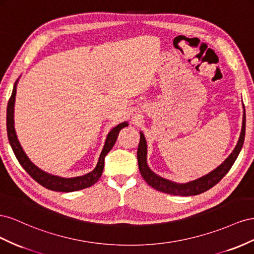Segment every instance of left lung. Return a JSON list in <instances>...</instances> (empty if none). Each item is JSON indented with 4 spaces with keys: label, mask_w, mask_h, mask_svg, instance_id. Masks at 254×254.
Instances as JSON below:
<instances>
[{
    "label": "left lung",
    "mask_w": 254,
    "mask_h": 254,
    "mask_svg": "<svg viewBox=\"0 0 254 254\" xmlns=\"http://www.w3.org/2000/svg\"><path fill=\"white\" fill-rule=\"evenodd\" d=\"M246 134V113H245V105H244V115H243V127L240 139L236 144L233 152L229 155V157L224 161L220 166H218L215 170L207 173L202 178H199L191 182L185 184H178L171 182L169 180H166L162 177H159L152 171L147 164V141L142 132H140V141L138 144V150H137V159H138V167L139 171L143 180L155 188L156 190L162 191L165 193H169L173 195H195L208 190L209 188L215 186L219 181L227 175L229 170L233 166L234 162L240 154V152L243 148L244 140Z\"/></svg>",
    "instance_id": "8db88e82"
}]
</instances>
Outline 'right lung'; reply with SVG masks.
Instances as JSON below:
<instances>
[{"label":"right lung","instance_id":"add662e5","mask_svg":"<svg viewBox=\"0 0 254 254\" xmlns=\"http://www.w3.org/2000/svg\"><path fill=\"white\" fill-rule=\"evenodd\" d=\"M17 82L13 85V89L11 92L10 99L8 101V105H7V115H6V126H7V135H8V140L14 155H16L18 162L22 166L24 170L30 175L36 182L42 185L43 187L48 188L50 190L54 191H63V192H70V191H76L79 190H84V188L90 187L95 184L97 181L102 176V171L104 168V159L106 154L112 150L114 144L117 140L118 134L120 129L128 126V123L122 122L117 127H115L112 131L108 133L105 144L103 147L102 152H101L98 164L96 168L89 173H86L84 176H79L75 178H62L50 175L43 170L39 169L37 166H35L30 158L27 157L25 152L23 151L22 147L17 138L16 131H14L13 127V106H14V99H16V90H17Z\"/></svg>","mask_w":254,"mask_h":254}]
</instances>
